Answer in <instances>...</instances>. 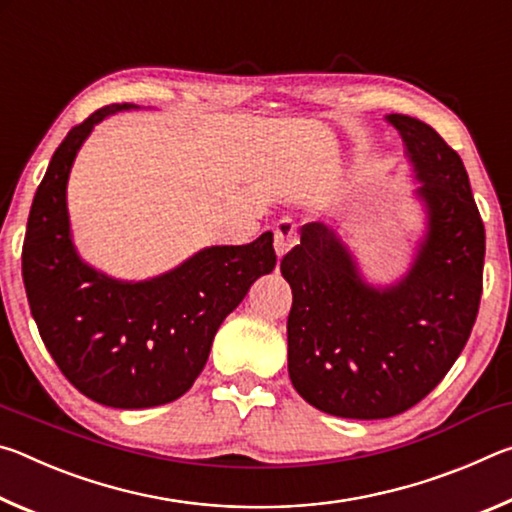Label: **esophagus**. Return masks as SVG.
Segmentation results:
<instances>
[{
  "instance_id": "1",
  "label": "esophagus",
  "mask_w": 512,
  "mask_h": 512,
  "mask_svg": "<svg viewBox=\"0 0 512 512\" xmlns=\"http://www.w3.org/2000/svg\"><path fill=\"white\" fill-rule=\"evenodd\" d=\"M298 244V228L291 219H282L275 225V255L282 259L289 250Z\"/></svg>"
}]
</instances>
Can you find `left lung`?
<instances>
[{
  "instance_id": "8db88e82",
  "label": "left lung",
  "mask_w": 512,
  "mask_h": 512,
  "mask_svg": "<svg viewBox=\"0 0 512 512\" xmlns=\"http://www.w3.org/2000/svg\"><path fill=\"white\" fill-rule=\"evenodd\" d=\"M400 133L424 212L400 280L370 284L339 232L305 223L280 271L291 284L289 377L318 411L381 420L427 397L470 339L483 289L485 230L470 178L429 124L386 115Z\"/></svg>"
}]
</instances>
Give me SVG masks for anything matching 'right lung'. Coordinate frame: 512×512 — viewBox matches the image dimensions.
I'll return each instance as SVG.
<instances>
[{"mask_svg": "<svg viewBox=\"0 0 512 512\" xmlns=\"http://www.w3.org/2000/svg\"><path fill=\"white\" fill-rule=\"evenodd\" d=\"M137 108L112 103L67 133L33 196L22 248L24 289L49 354L69 384L112 409H151L185 395L225 316L275 268L273 232L246 246L203 248L140 282L85 262L67 212L69 171L99 121Z\"/></svg>", "mask_w": 512, "mask_h": 512, "instance_id": "obj_1", "label": "right lung"}]
</instances>
